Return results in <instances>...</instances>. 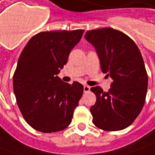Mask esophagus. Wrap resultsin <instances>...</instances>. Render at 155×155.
<instances>
[{
  "instance_id": "esophagus-1",
  "label": "esophagus",
  "mask_w": 155,
  "mask_h": 155,
  "mask_svg": "<svg viewBox=\"0 0 155 155\" xmlns=\"http://www.w3.org/2000/svg\"><path fill=\"white\" fill-rule=\"evenodd\" d=\"M90 91H91V87L88 86V85H84V92L88 93Z\"/></svg>"
}]
</instances>
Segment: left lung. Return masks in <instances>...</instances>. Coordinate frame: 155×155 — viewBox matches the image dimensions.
Wrapping results in <instances>:
<instances>
[{
  "label": "left lung",
  "mask_w": 155,
  "mask_h": 155,
  "mask_svg": "<svg viewBox=\"0 0 155 155\" xmlns=\"http://www.w3.org/2000/svg\"><path fill=\"white\" fill-rule=\"evenodd\" d=\"M85 39L96 48L102 71L113 80L107 92L100 86L91 89L97 97L91 107L93 123L106 131L124 129L139 116L146 99L148 79L140 50L113 28L88 31Z\"/></svg>",
  "instance_id": "1"
}]
</instances>
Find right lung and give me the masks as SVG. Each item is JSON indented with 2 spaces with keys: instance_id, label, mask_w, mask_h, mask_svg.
<instances>
[{
  "instance_id": "add662e5",
  "label": "right lung",
  "mask_w": 155,
  "mask_h": 155,
  "mask_svg": "<svg viewBox=\"0 0 155 155\" xmlns=\"http://www.w3.org/2000/svg\"><path fill=\"white\" fill-rule=\"evenodd\" d=\"M84 30L41 32L21 52L14 74L16 102L25 121L43 133L58 132L71 122L84 92L78 82H63L57 75Z\"/></svg>"
}]
</instances>
